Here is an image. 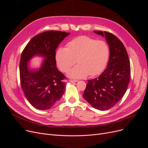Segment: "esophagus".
Segmentation results:
<instances>
[{
    "label": "esophagus",
    "instance_id": "34e87169",
    "mask_svg": "<svg viewBox=\"0 0 148 148\" xmlns=\"http://www.w3.org/2000/svg\"><path fill=\"white\" fill-rule=\"evenodd\" d=\"M77 80H70L69 82L70 83H74V82H77Z\"/></svg>",
    "mask_w": 148,
    "mask_h": 148
}]
</instances>
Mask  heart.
<instances>
[{
	"mask_svg": "<svg viewBox=\"0 0 148 148\" xmlns=\"http://www.w3.org/2000/svg\"><path fill=\"white\" fill-rule=\"evenodd\" d=\"M109 56V47L105 41L88 36H80L69 42L67 48H59L56 53V60L62 71L67 72L77 59L78 65L70 70L68 75L82 79L88 75L95 76L101 73Z\"/></svg>",
	"mask_w": 148,
	"mask_h": 148,
	"instance_id": "heart-1",
	"label": "heart"
}]
</instances>
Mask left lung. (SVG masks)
Listing matches in <instances>:
<instances>
[{"label":"left lung","instance_id":"left-lung-1","mask_svg":"<svg viewBox=\"0 0 148 148\" xmlns=\"http://www.w3.org/2000/svg\"><path fill=\"white\" fill-rule=\"evenodd\" d=\"M94 32L105 36L110 58L104 72L88 80L83 97L93 107L104 111L113 107L125 94L130 79V62L125 46L115 35L106 31Z\"/></svg>","mask_w":148,"mask_h":148}]
</instances>
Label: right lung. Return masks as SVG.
Segmentation results:
<instances>
[{
	"instance_id": "obj_1",
	"label": "right lung",
	"mask_w": 148,
	"mask_h": 148,
	"mask_svg": "<svg viewBox=\"0 0 148 148\" xmlns=\"http://www.w3.org/2000/svg\"><path fill=\"white\" fill-rule=\"evenodd\" d=\"M69 33L49 30L33 37L23 50L20 62V83L32 106L48 110L60 99L65 90L66 77L58 69L56 49ZM45 58L37 70H30L27 62L34 56Z\"/></svg>"
}]
</instances>
